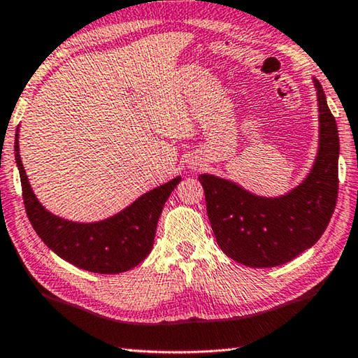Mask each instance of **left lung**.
Here are the masks:
<instances>
[{
  "label": "left lung",
  "instance_id": "left-lung-1",
  "mask_svg": "<svg viewBox=\"0 0 358 358\" xmlns=\"http://www.w3.org/2000/svg\"><path fill=\"white\" fill-rule=\"evenodd\" d=\"M319 102V151L311 172L286 196L260 197L237 183L202 173L208 220L217 245L230 259L252 268L289 262L322 237L336 207L339 137L322 90Z\"/></svg>",
  "mask_w": 358,
  "mask_h": 358
}]
</instances>
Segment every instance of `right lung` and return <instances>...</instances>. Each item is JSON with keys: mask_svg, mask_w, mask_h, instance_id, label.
<instances>
[{"mask_svg": "<svg viewBox=\"0 0 358 358\" xmlns=\"http://www.w3.org/2000/svg\"><path fill=\"white\" fill-rule=\"evenodd\" d=\"M14 148L28 220L53 252L78 268L102 275L123 273L148 256L161 211L180 183V177L143 194L128 208L108 220L88 224L72 222L52 215L36 199L19 155V131Z\"/></svg>", "mask_w": 358, "mask_h": 358, "instance_id": "obj_1", "label": "right lung"}]
</instances>
